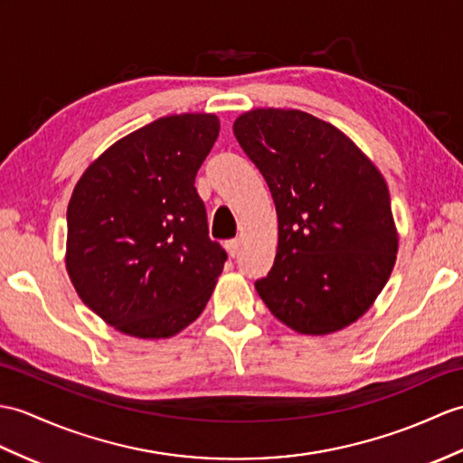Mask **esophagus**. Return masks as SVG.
I'll use <instances>...</instances> for the list:
<instances>
[{"label":"esophagus","instance_id":"esophagus-1","mask_svg":"<svg viewBox=\"0 0 463 463\" xmlns=\"http://www.w3.org/2000/svg\"><path fill=\"white\" fill-rule=\"evenodd\" d=\"M224 249H227V252H229L232 258L239 256V252H241V241H239V239H231V241L224 242Z\"/></svg>","mask_w":463,"mask_h":463}]
</instances>
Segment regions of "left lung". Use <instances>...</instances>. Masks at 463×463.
<instances>
[{"label":"left lung","mask_w":463,"mask_h":463,"mask_svg":"<svg viewBox=\"0 0 463 463\" xmlns=\"http://www.w3.org/2000/svg\"><path fill=\"white\" fill-rule=\"evenodd\" d=\"M234 136L260 169L278 214V250L256 292L298 333L326 335L357 321L399 250L389 187L351 139L302 110L256 109Z\"/></svg>","instance_id":"left-lung-1"}]
</instances>
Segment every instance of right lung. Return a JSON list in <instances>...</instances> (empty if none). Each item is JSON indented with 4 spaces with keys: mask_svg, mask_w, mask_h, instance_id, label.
<instances>
[{
    "mask_svg": "<svg viewBox=\"0 0 463 463\" xmlns=\"http://www.w3.org/2000/svg\"><path fill=\"white\" fill-rule=\"evenodd\" d=\"M214 114H175L118 139L84 171L67 211V270L106 324L171 337L205 309L227 262L195 189Z\"/></svg>",
    "mask_w": 463,
    "mask_h": 463,
    "instance_id": "right-lung-1",
    "label": "right lung"
}]
</instances>
